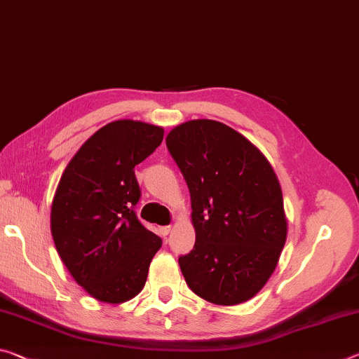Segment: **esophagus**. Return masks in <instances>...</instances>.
<instances>
[{"label":"esophagus","instance_id":"34e87169","mask_svg":"<svg viewBox=\"0 0 359 359\" xmlns=\"http://www.w3.org/2000/svg\"><path fill=\"white\" fill-rule=\"evenodd\" d=\"M170 230H172V226H170V225H166V226H159V235H163V236H168L169 233H170Z\"/></svg>","mask_w":359,"mask_h":359}]
</instances>
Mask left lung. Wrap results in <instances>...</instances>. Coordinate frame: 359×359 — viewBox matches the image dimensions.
I'll return each instance as SVG.
<instances>
[{"mask_svg": "<svg viewBox=\"0 0 359 359\" xmlns=\"http://www.w3.org/2000/svg\"><path fill=\"white\" fill-rule=\"evenodd\" d=\"M166 145L191 196L193 251L179 259L187 284L215 305L252 299L287 238L280 180L252 142L214 119L175 126Z\"/></svg>", "mask_w": 359, "mask_h": 359, "instance_id": "8db88e82", "label": "left lung"}]
</instances>
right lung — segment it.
I'll return each mask as SVG.
<instances>
[{
	"label": "right lung",
	"mask_w": 359,
	"mask_h": 359,
	"mask_svg": "<svg viewBox=\"0 0 359 359\" xmlns=\"http://www.w3.org/2000/svg\"><path fill=\"white\" fill-rule=\"evenodd\" d=\"M164 129L134 119L100 128L79 147L57 185L50 233L62 262L90 297L123 304L145 286L163 241L137 220L134 168L155 151Z\"/></svg>",
	"instance_id": "right-lung-1"
}]
</instances>
